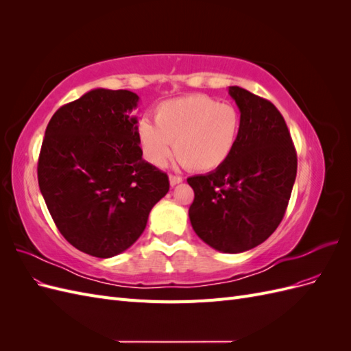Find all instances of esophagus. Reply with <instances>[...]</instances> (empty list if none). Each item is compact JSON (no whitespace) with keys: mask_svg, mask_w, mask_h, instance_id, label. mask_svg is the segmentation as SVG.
<instances>
[{"mask_svg":"<svg viewBox=\"0 0 351 351\" xmlns=\"http://www.w3.org/2000/svg\"><path fill=\"white\" fill-rule=\"evenodd\" d=\"M183 182V177H180V176H169V184L171 186H176V184H178V183H182Z\"/></svg>","mask_w":351,"mask_h":351,"instance_id":"34e87169","label":"esophagus"}]
</instances>
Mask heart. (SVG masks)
<instances>
[{
    "label": "heart",
    "instance_id": "obj_1",
    "mask_svg": "<svg viewBox=\"0 0 351 351\" xmlns=\"http://www.w3.org/2000/svg\"><path fill=\"white\" fill-rule=\"evenodd\" d=\"M241 132L240 111L204 93L164 101L155 108V123L139 120L137 142L149 164L164 167L176 151L180 162L196 173L224 165Z\"/></svg>",
    "mask_w": 351,
    "mask_h": 351
}]
</instances>
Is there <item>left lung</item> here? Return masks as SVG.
<instances>
[{
    "mask_svg": "<svg viewBox=\"0 0 351 351\" xmlns=\"http://www.w3.org/2000/svg\"><path fill=\"white\" fill-rule=\"evenodd\" d=\"M241 115L239 143L228 161L205 176L189 177L195 192L189 218L210 247L241 253L277 230L297 174V155L281 112L258 95L228 88Z\"/></svg>",
    "mask_w": 351,
    "mask_h": 351,
    "instance_id": "obj_1",
    "label": "left lung"
}]
</instances>
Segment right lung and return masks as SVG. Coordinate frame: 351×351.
<instances>
[{"instance_id":"add662e5","label":"right lung","mask_w":351,"mask_h":351,"mask_svg":"<svg viewBox=\"0 0 351 351\" xmlns=\"http://www.w3.org/2000/svg\"><path fill=\"white\" fill-rule=\"evenodd\" d=\"M130 90L93 89L49 120L38 183L64 239L95 258H112L141 237L168 176L146 162L130 112Z\"/></svg>"}]
</instances>
